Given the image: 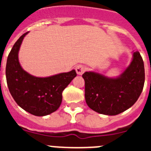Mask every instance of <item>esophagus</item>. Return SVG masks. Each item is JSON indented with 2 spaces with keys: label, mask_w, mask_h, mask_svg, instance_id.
I'll return each mask as SVG.
<instances>
[{
  "label": "esophagus",
  "mask_w": 151,
  "mask_h": 151,
  "mask_svg": "<svg viewBox=\"0 0 151 151\" xmlns=\"http://www.w3.org/2000/svg\"><path fill=\"white\" fill-rule=\"evenodd\" d=\"M86 69H87V68L84 65H78V66L76 67V71L78 75H82L86 71Z\"/></svg>",
  "instance_id": "esophagus-1"
}]
</instances>
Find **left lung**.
Segmentation results:
<instances>
[{"mask_svg": "<svg viewBox=\"0 0 151 151\" xmlns=\"http://www.w3.org/2000/svg\"><path fill=\"white\" fill-rule=\"evenodd\" d=\"M82 77L88 106L101 114L115 116L130 108L141 95L145 79L144 61L135 51L130 65L119 77L94 72H85Z\"/></svg>", "mask_w": 151, "mask_h": 151, "instance_id": "left-lung-1", "label": "left lung"}]
</instances>
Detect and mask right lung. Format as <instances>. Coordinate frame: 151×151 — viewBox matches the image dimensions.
Returning a JSON list of instances; mask_svg holds the SVG:
<instances>
[{"label": "right lung", "mask_w": 151, "mask_h": 151, "mask_svg": "<svg viewBox=\"0 0 151 151\" xmlns=\"http://www.w3.org/2000/svg\"><path fill=\"white\" fill-rule=\"evenodd\" d=\"M17 41L8 55L6 78L8 88L17 104L34 116H47L60 107L62 92L76 76V70L52 76L40 78L33 76L21 67L18 54L24 37Z\"/></svg>", "instance_id": "add662e5"}]
</instances>
